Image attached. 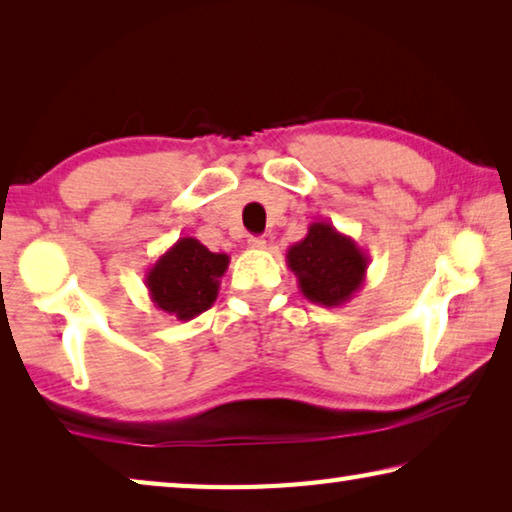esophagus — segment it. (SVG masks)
<instances>
[{"instance_id":"1","label":"esophagus","mask_w":512,"mask_h":512,"mask_svg":"<svg viewBox=\"0 0 512 512\" xmlns=\"http://www.w3.org/2000/svg\"><path fill=\"white\" fill-rule=\"evenodd\" d=\"M248 246L255 248V250H262V248H266V239L264 237H250Z\"/></svg>"}]
</instances>
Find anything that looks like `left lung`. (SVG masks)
Segmentation results:
<instances>
[{"label": "left lung", "mask_w": 512, "mask_h": 512, "mask_svg": "<svg viewBox=\"0 0 512 512\" xmlns=\"http://www.w3.org/2000/svg\"><path fill=\"white\" fill-rule=\"evenodd\" d=\"M287 264L307 300L323 307H341L366 282L370 257L332 223L316 221L307 228L305 239L287 250Z\"/></svg>", "instance_id": "left-lung-1"}]
</instances>
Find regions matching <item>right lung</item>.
<instances>
[{
	"mask_svg": "<svg viewBox=\"0 0 512 512\" xmlns=\"http://www.w3.org/2000/svg\"><path fill=\"white\" fill-rule=\"evenodd\" d=\"M228 264L225 253H212L198 239L183 237L146 271L144 284L155 309L192 320L214 305Z\"/></svg>",
	"mask_w": 512,
	"mask_h": 512,
	"instance_id": "1",
	"label": "right lung"
}]
</instances>
